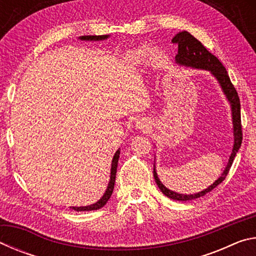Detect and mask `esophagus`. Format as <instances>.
I'll use <instances>...</instances> for the list:
<instances>
[{
  "label": "esophagus",
  "mask_w": 256,
  "mask_h": 256,
  "mask_svg": "<svg viewBox=\"0 0 256 256\" xmlns=\"http://www.w3.org/2000/svg\"><path fill=\"white\" fill-rule=\"evenodd\" d=\"M149 122L146 120H138V122L136 123V130H142V131H144V130H148L149 128Z\"/></svg>",
  "instance_id": "obj_1"
}]
</instances>
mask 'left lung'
Instances as JSON below:
<instances>
[{
	"label": "left lung",
	"mask_w": 256,
	"mask_h": 256,
	"mask_svg": "<svg viewBox=\"0 0 256 256\" xmlns=\"http://www.w3.org/2000/svg\"><path fill=\"white\" fill-rule=\"evenodd\" d=\"M172 42L178 44V53L175 56L176 64L186 68H198V70H206L209 71L214 79L218 81L219 86H222V90L224 96H226L227 100L230 105L232 110V133H234V146L232 154L229 156L228 162L224 167V170L222 172V175L216 180L209 188L201 190V192L194 193V194H180L174 192L170 188H167L162 182H160L157 172H156V160L154 164V180L157 183L159 190L166 196L167 198H172V200L176 201H188L194 200V198H201L206 196V193L211 192L216 186H218L226 178L229 170H230L235 156L240 150L242 146V124H240V102L238 94L236 92L235 86H232L229 76L226 71V68L222 64V62L212 55L209 50H208L204 46L202 45L201 42H198L196 37L192 36L188 32H180L172 38Z\"/></svg>",
	"instance_id": "8db88e82"
}]
</instances>
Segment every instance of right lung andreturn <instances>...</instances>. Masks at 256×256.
I'll return each instance as SVG.
<instances>
[{
  "label": "right lung",
  "mask_w": 256,
  "mask_h": 256,
  "mask_svg": "<svg viewBox=\"0 0 256 256\" xmlns=\"http://www.w3.org/2000/svg\"><path fill=\"white\" fill-rule=\"evenodd\" d=\"M107 38H110V34H102V36H81L79 37L80 40H86V42H99V40H105ZM120 150L116 151L114 157L112 160V167H110V183H108L107 188L104 193V196L99 198L96 203H92L90 206H70L72 210L74 211H92V210H98L106 204L112 196V190H114L115 185V177H116V170H118V158H120Z\"/></svg>",
  "instance_id": "1"
}]
</instances>
